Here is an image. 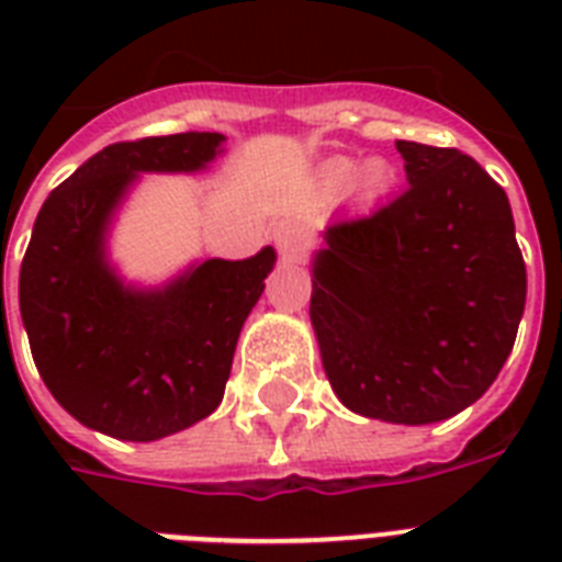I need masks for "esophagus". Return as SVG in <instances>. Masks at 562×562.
Returning <instances> with one entry per match:
<instances>
[{"label": "esophagus", "mask_w": 562, "mask_h": 562, "mask_svg": "<svg viewBox=\"0 0 562 562\" xmlns=\"http://www.w3.org/2000/svg\"><path fill=\"white\" fill-rule=\"evenodd\" d=\"M277 250H280V259L282 262H300L303 259V250H306V241L300 236L297 229L291 227H282L277 229Z\"/></svg>", "instance_id": "34e87169"}]
</instances>
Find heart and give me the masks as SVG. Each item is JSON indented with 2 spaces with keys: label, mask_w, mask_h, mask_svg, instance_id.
Wrapping results in <instances>:
<instances>
[{
  "label": "heart",
  "mask_w": 562,
  "mask_h": 562,
  "mask_svg": "<svg viewBox=\"0 0 562 562\" xmlns=\"http://www.w3.org/2000/svg\"><path fill=\"white\" fill-rule=\"evenodd\" d=\"M321 183L326 192L344 189L352 198L370 201V198H379L391 183V166L382 157H370L356 166H350V160H344V157H335L321 169Z\"/></svg>",
  "instance_id": "b5f03b06"
}]
</instances>
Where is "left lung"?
Listing matches in <instances>:
<instances>
[{
	"instance_id": "left-lung-1",
	"label": "left lung",
	"mask_w": 562,
	"mask_h": 562,
	"mask_svg": "<svg viewBox=\"0 0 562 562\" xmlns=\"http://www.w3.org/2000/svg\"><path fill=\"white\" fill-rule=\"evenodd\" d=\"M396 151L408 189L321 233L308 317L347 408L426 426L496 382L528 280L510 201L479 162L405 139Z\"/></svg>"
}]
</instances>
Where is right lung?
Returning <instances> with one entry per match:
<instances>
[{"label":"right lung","mask_w":562,"mask_h":562,"mask_svg":"<svg viewBox=\"0 0 562 562\" xmlns=\"http://www.w3.org/2000/svg\"><path fill=\"white\" fill-rule=\"evenodd\" d=\"M224 134L148 136L108 145L48 194L20 268L31 356L60 408L134 443L178 435L224 400L238 333L277 250L198 259L157 285L125 280L110 233L143 175H198Z\"/></svg>","instance_id":"right-lung-1"}]
</instances>
